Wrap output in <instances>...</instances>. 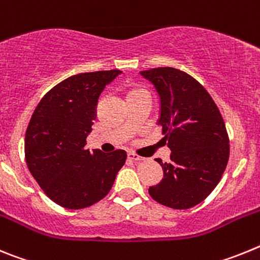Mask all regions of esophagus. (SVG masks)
<instances>
[{
	"mask_svg": "<svg viewBox=\"0 0 260 260\" xmlns=\"http://www.w3.org/2000/svg\"><path fill=\"white\" fill-rule=\"evenodd\" d=\"M127 157L130 158V160H134V161H142V160H144V157H142V156L137 155V153L134 152H128Z\"/></svg>",
	"mask_w": 260,
	"mask_h": 260,
	"instance_id": "1",
	"label": "esophagus"
}]
</instances>
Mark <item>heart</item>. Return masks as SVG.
I'll return each mask as SVG.
<instances>
[{
    "instance_id": "b5f03b06",
    "label": "heart",
    "mask_w": 260,
    "mask_h": 260,
    "mask_svg": "<svg viewBox=\"0 0 260 260\" xmlns=\"http://www.w3.org/2000/svg\"><path fill=\"white\" fill-rule=\"evenodd\" d=\"M123 93H125L126 102H130V100H134V99L138 98H148V93H147L146 89L134 83L125 84L123 86Z\"/></svg>"
}]
</instances>
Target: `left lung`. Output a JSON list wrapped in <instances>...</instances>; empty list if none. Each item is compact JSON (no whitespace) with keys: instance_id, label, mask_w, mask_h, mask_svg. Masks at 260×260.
<instances>
[{"instance_id":"left-lung-1","label":"left lung","mask_w":260,"mask_h":260,"mask_svg":"<svg viewBox=\"0 0 260 260\" xmlns=\"http://www.w3.org/2000/svg\"><path fill=\"white\" fill-rule=\"evenodd\" d=\"M160 96L158 125L171 148V161H156L162 180L150 195L174 210L191 208L212 192L229 160V137L207 89L185 71L155 68L141 71Z\"/></svg>"}]
</instances>
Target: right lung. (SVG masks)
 <instances>
[{
  "instance_id": "obj_1",
  "label": "right lung",
  "mask_w": 260,
  "mask_h": 260,
  "mask_svg": "<svg viewBox=\"0 0 260 260\" xmlns=\"http://www.w3.org/2000/svg\"><path fill=\"white\" fill-rule=\"evenodd\" d=\"M119 70L73 75L41 99L27 126L26 162L43 191L61 207L86 208L110 191L126 152L84 148L103 89Z\"/></svg>"
}]
</instances>
